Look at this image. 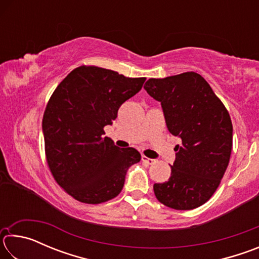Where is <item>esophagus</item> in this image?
I'll return each instance as SVG.
<instances>
[{
  "label": "esophagus",
  "mask_w": 259,
  "mask_h": 259,
  "mask_svg": "<svg viewBox=\"0 0 259 259\" xmlns=\"http://www.w3.org/2000/svg\"><path fill=\"white\" fill-rule=\"evenodd\" d=\"M142 161L145 162V163H147V164H153L155 162V160L150 159V157H147L145 155H142Z\"/></svg>",
  "instance_id": "1"
}]
</instances>
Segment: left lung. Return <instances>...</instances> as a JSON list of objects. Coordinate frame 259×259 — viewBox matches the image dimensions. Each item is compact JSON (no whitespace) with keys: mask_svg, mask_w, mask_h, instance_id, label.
<instances>
[{"mask_svg":"<svg viewBox=\"0 0 259 259\" xmlns=\"http://www.w3.org/2000/svg\"><path fill=\"white\" fill-rule=\"evenodd\" d=\"M144 88L161 102L170 134L182 139L169 179L153 186L156 199L176 210L198 208L216 192L229 165L233 144L229 111L195 72L150 78Z\"/></svg>","mask_w":259,"mask_h":259,"instance_id":"obj_1","label":"left lung"}]
</instances>
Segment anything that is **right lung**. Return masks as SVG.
<instances>
[{
  "instance_id": "1",
  "label": "right lung",
  "mask_w": 259,
  "mask_h": 259,
  "mask_svg": "<svg viewBox=\"0 0 259 259\" xmlns=\"http://www.w3.org/2000/svg\"><path fill=\"white\" fill-rule=\"evenodd\" d=\"M145 80L83 65L51 95L42 120L46 159L57 184L73 199L99 204L120 194L126 170L140 154L114 145L104 137V126L112 124Z\"/></svg>"
}]
</instances>
